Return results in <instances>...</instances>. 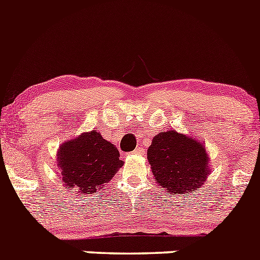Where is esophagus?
<instances>
[{
    "mask_svg": "<svg viewBox=\"0 0 260 260\" xmlns=\"http://www.w3.org/2000/svg\"><path fill=\"white\" fill-rule=\"evenodd\" d=\"M144 152H146V151H144L143 147H138V148H135L134 150L135 155H144Z\"/></svg>",
    "mask_w": 260,
    "mask_h": 260,
    "instance_id": "34e87169",
    "label": "esophagus"
}]
</instances>
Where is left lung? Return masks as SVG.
Returning a JSON list of instances; mask_svg holds the SVG:
<instances>
[{"label":"left lung","mask_w":260,"mask_h":260,"mask_svg":"<svg viewBox=\"0 0 260 260\" xmlns=\"http://www.w3.org/2000/svg\"><path fill=\"white\" fill-rule=\"evenodd\" d=\"M157 185L172 195L197 191L210 174V156L201 141L168 130L158 133L147 151Z\"/></svg>","instance_id":"1"}]
</instances>
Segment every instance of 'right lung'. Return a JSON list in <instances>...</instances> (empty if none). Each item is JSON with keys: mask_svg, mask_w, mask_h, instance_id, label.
Instances as JSON below:
<instances>
[{"mask_svg": "<svg viewBox=\"0 0 260 260\" xmlns=\"http://www.w3.org/2000/svg\"><path fill=\"white\" fill-rule=\"evenodd\" d=\"M123 165L117 147L98 130L82 133L66 141L57 151V167L62 183L79 194H93L109 182Z\"/></svg>", "mask_w": 260, "mask_h": 260, "instance_id": "1", "label": "right lung"}]
</instances>
